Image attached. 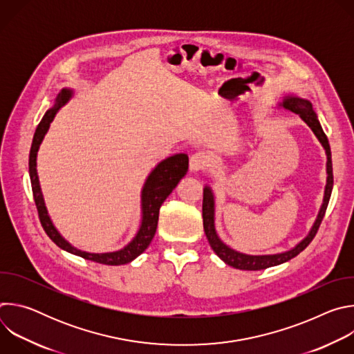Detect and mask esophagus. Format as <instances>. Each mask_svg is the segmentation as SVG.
<instances>
[{"instance_id": "1", "label": "esophagus", "mask_w": 354, "mask_h": 354, "mask_svg": "<svg viewBox=\"0 0 354 354\" xmlns=\"http://www.w3.org/2000/svg\"><path fill=\"white\" fill-rule=\"evenodd\" d=\"M207 164H209V156L206 153H201V151L194 153L189 161V167H190L192 172L203 171L207 167Z\"/></svg>"}]
</instances>
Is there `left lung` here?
<instances>
[{
	"mask_svg": "<svg viewBox=\"0 0 354 354\" xmlns=\"http://www.w3.org/2000/svg\"><path fill=\"white\" fill-rule=\"evenodd\" d=\"M280 106L297 113L302 120H304L311 130L314 131V134L318 137V140L321 141V144L324 145L325 151H326V157H328V162H326V171H328V180H326V187H325V197H324V203L322 207L319 210L318 218L314 224V227L311 228L310 234L302 239L295 248L283 252V254H276V255H262V257H254V255H245V254H239V252L228 248L218 236L214 228V197H213V192L210 187H205L203 190V227H205V232L206 236L209 239V243L212 246V249L216 252V255L224 261L227 265L235 268V269H241V270H262V269H268L272 266H277L281 265L290 259H292L294 257H297L299 252L304 250L311 241L314 239V236L317 235L319 225L322 223V218L325 216L329 198H330V193H332V187H333V169H332V154H330V147H329V141L326 134L324 133L321 123L317 118V113L313 109V105L310 100L307 99H301L297 96H286L283 104H280Z\"/></svg>",
	"mask_w": 354,
	"mask_h": 354,
	"instance_id": "obj_1",
	"label": "left lung"
}]
</instances>
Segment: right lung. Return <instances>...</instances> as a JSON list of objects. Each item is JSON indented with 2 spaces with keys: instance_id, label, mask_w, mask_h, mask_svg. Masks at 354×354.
<instances>
[{
  "instance_id": "add662e5",
  "label": "right lung",
  "mask_w": 354,
  "mask_h": 354,
  "mask_svg": "<svg viewBox=\"0 0 354 354\" xmlns=\"http://www.w3.org/2000/svg\"><path fill=\"white\" fill-rule=\"evenodd\" d=\"M71 97V91L63 89L57 99L56 104L52 109H48L43 119L40 120L30 147V154H29V175H30V183H32V192H33V198H35V205L37 209L39 220L40 224L44 230V232L48 235V238L52 239L59 248L70 252V254H74L77 257H81L86 261L97 262V263H104V265H111V266H118V265H124L136 259L138 255H141L142 252L148 248V245L153 241L157 225H158V216H160V209L165 198L172 193V190L176 187L179 180L186 175L187 167H189V158L186 154H176L174 157H169L160 162L157 168L149 174L141 193V206H142V221L141 227L136 235V238L123 249L118 252H111V254H88V252L78 250L73 248L55 228L53 223L50 221V217L47 216V210L44 206V200L40 192L39 186V178H37V171H36V154L39 145L44 137V134L48 130L50 123L53 122L56 113L59 109L68 102V99Z\"/></svg>"
}]
</instances>
